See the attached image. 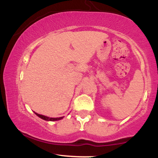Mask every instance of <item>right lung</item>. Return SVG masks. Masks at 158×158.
Segmentation results:
<instances>
[{"label":"right lung","instance_id":"right-lung-1","mask_svg":"<svg viewBox=\"0 0 158 158\" xmlns=\"http://www.w3.org/2000/svg\"><path fill=\"white\" fill-rule=\"evenodd\" d=\"M35 114L38 116V117H39L40 118L44 119V120H47V121H56V120H59V119H61L63 118V117H57V118H52V117H46V116L41 115V114H37V113H35Z\"/></svg>","mask_w":158,"mask_h":158}]
</instances>
